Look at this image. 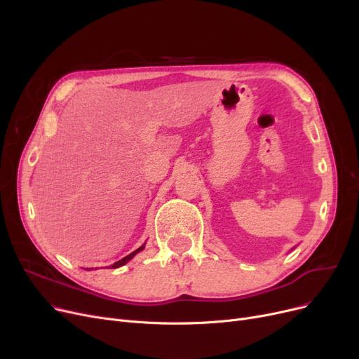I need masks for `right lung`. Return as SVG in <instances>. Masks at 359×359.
Wrapping results in <instances>:
<instances>
[{"mask_svg":"<svg viewBox=\"0 0 359 359\" xmlns=\"http://www.w3.org/2000/svg\"><path fill=\"white\" fill-rule=\"evenodd\" d=\"M144 248H145V245H142V246H141V248H137V249H136V251H133V252H132V254H129V255H128V257H124V258H121V259H120V261H117V262H114V264H113V266H111V267H113V269H118V267H121V266H124V264H126V262H129V261H130V259H132V258H133V257H135V255H136V254H137V252H139V251H142V249H144Z\"/></svg>","mask_w":359,"mask_h":359,"instance_id":"right-lung-1","label":"right lung"}]
</instances>
